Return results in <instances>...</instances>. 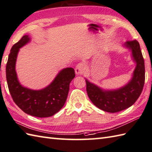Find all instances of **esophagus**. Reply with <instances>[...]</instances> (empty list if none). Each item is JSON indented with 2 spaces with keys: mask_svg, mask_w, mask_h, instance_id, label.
Returning a JSON list of instances; mask_svg holds the SVG:
<instances>
[{
  "mask_svg": "<svg viewBox=\"0 0 152 152\" xmlns=\"http://www.w3.org/2000/svg\"><path fill=\"white\" fill-rule=\"evenodd\" d=\"M85 70V65L83 64H79L78 65H77V66L75 67V73L76 75H82L84 72Z\"/></svg>",
  "mask_w": 152,
  "mask_h": 152,
  "instance_id": "esophagus-1",
  "label": "esophagus"
}]
</instances>
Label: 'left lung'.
Here are the masks:
<instances>
[{"label":"left lung","instance_id":"left-lung-1","mask_svg":"<svg viewBox=\"0 0 152 152\" xmlns=\"http://www.w3.org/2000/svg\"><path fill=\"white\" fill-rule=\"evenodd\" d=\"M123 46L131 51L132 60L136 64L132 79L127 84L118 89L104 90L85 80L90 100L99 109L107 112H119L132 106L144 87L145 67L140 45L137 40H134L126 42Z\"/></svg>","mask_w":152,"mask_h":152}]
</instances>
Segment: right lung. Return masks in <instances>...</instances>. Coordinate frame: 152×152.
Segmentation results:
<instances>
[{
    "label": "right lung",
    "mask_w": 152,
    "mask_h": 152,
    "mask_svg": "<svg viewBox=\"0 0 152 152\" xmlns=\"http://www.w3.org/2000/svg\"><path fill=\"white\" fill-rule=\"evenodd\" d=\"M28 35H24L13 45L6 67L9 91L15 104L27 114L37 117H51L64 106L69 90V84L75 77L72 67L64 68L53 81L41 90H32L21 85L15 72V63L20 48L29 42Z\"/></svg>",
    "instance_id": "obj_1"
}]
</instances>
